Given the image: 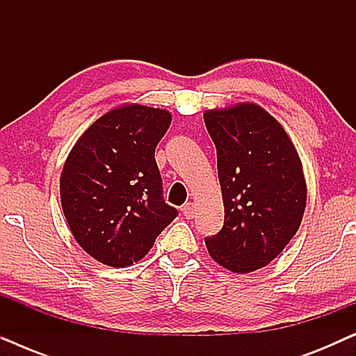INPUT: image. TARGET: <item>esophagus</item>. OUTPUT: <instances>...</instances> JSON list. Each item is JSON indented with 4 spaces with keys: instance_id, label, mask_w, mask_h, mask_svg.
Returning a JSON list of instances; mask_svg holds the SVG:
<instances>
[{
    "instance_id": "34e87169",
    "label": "esophagus",
    "mask_w": 356,
    "mask_h": 356,
    "mask_svg": "<svg viewBox=\"0 0 356 356\" xmlns=\"http://www.w3.org/2000/svg\"><path fill=\"white\" fill-rule=\"evenodd\" d=\"M181 212H183V216L186 217V218H193L194 217V204L193 202H186L181 207Z\"/></svg>"
}]
</instances>
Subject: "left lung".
<instances>
[{"mask_svg": "<svg viewBox=\"0 0 356 356\" xmlns=\"http://www.w3.org/2000/svg\"><path fill=\"white\" fill-rule=\"evenodd\" d=\"M217 147L225 220L206 238L223 269L250 274L284 251L306 207L303 163L279 121L252 102L204 111Z\"/></svg>", "mask_w": 356, "mask_h": 356, "instance_id": "obj_1", "label": "left lung"}]
</instances>
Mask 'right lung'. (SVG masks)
Returning a JSON list of instances; mask_svg holds the SVG:
<instances>
[{
    "label": "right lung",
    "instance_id": "1",
    "mask_svg": "<svg viewBox=\"0 0 356 356\" xmlns=\"http://www.w3.org/2000/svg\"><path fill=\"white\" fill-rule=\"evenodd\" d=\"M172 113L140 104L111 108L87 128L60 178L61 207L82 250L110 267H128L150 251L177 217L165 204L155 147Z\"/></svg>",
    "mask_w": 356,
    "mask_h": 356
}]
</instances>
